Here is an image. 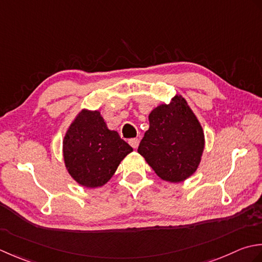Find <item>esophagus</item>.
I'll return each mask as SVG.
<instances>
[{
  "mask_svg": "<svg viewBox=\"0 0 262 262\" xmlns=\"http://www.w3.org/2000/svg\"><path fill=\"white\" fill-rule=\"evenodd\" d=\"M139 142H140V141H139L138 138H132V139H130V140H129V143L131 145V147L135 148V149L138 148Z\"/></svg>",
  "mask_w": 262,
  "mask_h": 262,
  "instance_id": "obj_1",
  "label": "esophagus"
}]
</instances>
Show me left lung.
Wrapping results in <instances>:
<instances>
[{
	"mask_svg": "<svg viewBox=\"0 0 262 262\" xmlns=\"http://www.w3.org/2000/svg\"><path fill=\"white\" fill-rule=\"evenodd\" d=\"M204 148L198 119L182 96H175L149 114V130L138 152L162 180L178 183L195 172Z\"/></svg>",
	"mask_w": 262,
	"mask_h": 262,
	"instance_id": "left-lung-1",
	"label": "left lung"
}]
</instances>
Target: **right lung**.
Wrapping results in <instances>:
<instances>
[{"label": "right lung", "instance_id": "right-lung-1", "mask_svg": "<svg viewBox=\"0 0 262 262\" xmlns=\"http://www.w3.org/2000/svg\"><path fill=\"white\" fill-rule=\"evenodd\" d=\"M132 150L119 133L108 129L98 111L80 112L63 140L68 172L86 188L107 183L122 159Z\"/></svg>", "mask_w": 262, "mask_h": 262}]
</instances>
